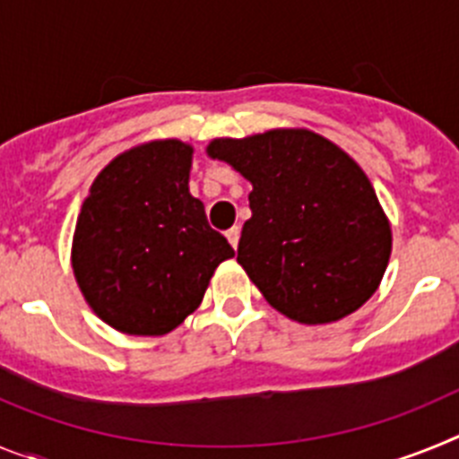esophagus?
<instances>
[{
	"mask_svg": "<svg viewBox=\"0 0 459 459\" xmlns=\"http://www.w3.org/2000/svg\"><path fill=\"white\" fill-rule=\"evenodd\" d=\"M227 241L232 243V248L237 250V246H238V238H241V230H238V227H232V230H227Z\"/></svg>",
	"mask_w": 459,
	"mask_h": 459,
	"instance_id": "34e87169",
	"label": "esophagus"
}]
</instances>
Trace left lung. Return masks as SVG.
Instances as JSON below:
<instances>
[{"mask_svg":"<svg viewBox=\"0 0 459 459\" xmlns=\"http://www.w3.org/2000/svg\"><path fill=\"white\" fill-rule=\"evenodd\" d=\"M206 153L253 184L237 262L275 310L331 324L375 294L391 225L354 158L306 128L218 137Z\"/></svg>","mask_w":459,"mask_h":459,"instance_id":"1","label":"left lung"}]
</instances>
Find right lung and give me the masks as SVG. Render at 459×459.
Masks as SVG:
<instances>
[{
  "instance_id": "add662e5",
  "label": "right lung",
  "mask_w": 459,
  "mask_h": 459,
  "mask_svg": "<svg viewBox=\"0 0 459 459\" xmlns=\"http://www.w3.org/2000/svg\"><path fill=\"white\" fill-rule=\"evenodd\" d=\"M193 147L153 140L100 169L80 209L71 262L84 301L128 335H165L204 299L232 246L188 190Z\"/></svg>"
}]
</instances>
